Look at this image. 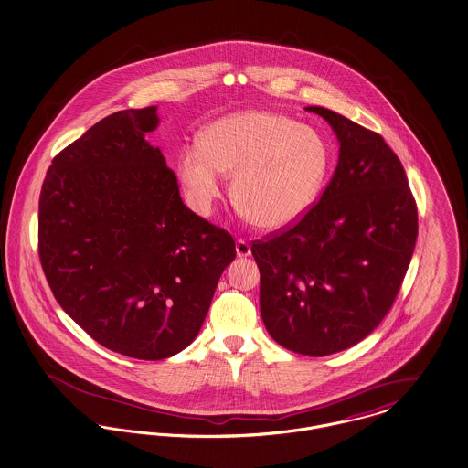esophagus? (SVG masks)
Returning <instances> with one entry per match:
<instances>
[{
	"label": "esophagus",
	"mask_w": 468,
	"mask_h": 468,
	"mask_svg": "<svg viewBox=\"0 0 468 468\" xmlns=\"http://www.w3.org/2000/svg\"><path fill=\"white\" fill-rule=\"evenodd\" d=\"M236 253H238V257H249L250 253H251V249H250L247 239L239 238V239L236 241Z\"/></svg>",
	"instance_id": "1"
}]
</instances>
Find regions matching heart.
<instances>
[{"label": "heart", "mask_w": 468, "mask_h": 468, "mask_svg": "<svg viewBox=\"0 0 468 468\" xmlns=\"http://www.w3.org/2000/svg\"><path fill=\"white\" fill-rule=\"evenodd\" d=\"M332 165L323 134L271 112L223 117L179 156V176L200 211L221 195L223 174L232 176L230 197L251 225L283 229L317 200Z\"/></svg>", "instance_id": "b5f03b06"}]
</instances>
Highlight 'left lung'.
Here are the masks:
<instances>
[{"label":"left lung","mask_w":468,"mask_h":468,"mask_svg":"<svg viewBox=\"0 0 468 468\" xmlns=\"http://www.w3.org/2000/svg\"><path fill=\"white\" fill-rule=\"evenodd\" d=\"M339 163L294 223L251 241L261 315L289 351L326 356L366 339L390 311L417 239V204L399 157L371 129L321 108Z\"/></svg>","instance_id":"left-lung-1"}]
</instances>
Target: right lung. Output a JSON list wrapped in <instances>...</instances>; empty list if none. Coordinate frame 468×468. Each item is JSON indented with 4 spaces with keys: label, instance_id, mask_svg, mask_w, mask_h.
<instances>
[{
    "label": "right lung",
    "instance_id": "add662e5",
    "mask_svg": "<svg viewBox=\"0 0 468 468\" xmlns=\"http://www.w3.org/2000/svg\"><path fill=\"white\" fill-rule=\"evenodd\" d=\"M156 106L92 125L49 166L38 198V257L48 283L94 341L163 360L193 343L232 236L189 211L177 177L145 134Z\"/></svg>",
    "mask_w": 468,
    "mask_h": 468
}]
</instances>
